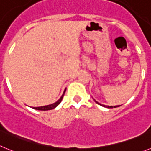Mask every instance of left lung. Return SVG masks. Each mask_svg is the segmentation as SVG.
Returning <instances> with one entry per match:
<instances>
[{"mask_svg":"<svg viewBox=\"0 0 151 151\" xmlns=\"http://www.w3.org/2000/svg\"><path fill=\"white\" fill-rule=\"evenodd\" d=\"M94 101H95L96 103H97V104H99V105H100V106H104V107H106V108H109V109H112V108H116V107H119V106H105V105H103V104H100V103H98L97 101H96L95 99H94Z\"/></svg>","mask_w":151,"mask_h":151,"instance_id":"1","label":"left lung"}]
</instances>
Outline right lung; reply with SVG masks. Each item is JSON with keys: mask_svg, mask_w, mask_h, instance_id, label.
Instances as JSON below:
<instances>
[{"mask_svg": "<svg viewBox=\"0 0 151 151\" xmlns=\"http://www.w3.org/2000/svg\"><path fill=\"white\" fill-rule=\"evenodd\" d=\"M65 91H66V90H65V91H64V93H63V94H62V96H61V98H60V99H58L57 102H55V103H52V104H51V105H48V106H44L33 107V109H36V110H42V111H46V110L53 109H55V107H57L60 104V103H61V100H62L63 96H64V95H65Z\"/></svg>", "mask_w": 151, "mask_h": 151, "instance_id": "right-lung-1", "label": "right lung"}]
</instances>
